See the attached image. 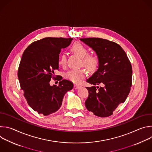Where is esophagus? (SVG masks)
Here are the masks:
<instances>
[{
  "label": "esophagus",
  "mask_w": 152,
  "mask_h": 152,
  "mask_svg": "<svg viewBox=\"0 0 152 152\" xmlns=\"http://www.w3.org/2000/svg\"><path fill=\"white\" fill-rule=\"evenodd\" d=\"M80 87V86L79 85H74V89H75V90H77V89H79Z\"/></svg>",
  "instance_id": "1"
}]
</instances>
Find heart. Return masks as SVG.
Instances as JSON below:
<instances>
[{"label": "heart", "instance_id": "obj_1", "mask_svg": "<svg viewBox=\"0 0 152 152\" xmlns=\"http://www.w3.org/2000/svg\"><path fill=\"white\" fill-rule=\"evenodd\" d=\"M71 51L79 57L82 58V64L90 72L96 71L99 65V61L97 56L88 55V50L79 42H75L70 48ZM66 64V56L62 53L58 59V64L60 66H64ZM86 73L83 69L71 70L67 72L65 77L73 83H78L85 77Z\"/></svg>", "mask_w": 152, "mask_h": 152}]
</instances>
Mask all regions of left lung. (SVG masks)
<instances>
[{"instance_id": "left-lung-1", "label": "left lung", "mask_w": 152, "mask_h": 152, "mask_svg": "<svg viewBox=\"0 0 152 152\" xmlns=\"http://www.w3.org/2000/svg\"><path fill=\"white\" fill-rule=\"evenodd\" d=\"M96 53L99 65L96 72L86 79L91 85L85 106L98 117H106L124 102L132 85V69L126 53L117 43L100 38H80ZM97 88H99L98 90Z\"/></svg>"}]
</instances>
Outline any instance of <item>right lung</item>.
Here are the masks:
<instances>
[{"label":"right lung","mask_w":152,"mask_h":152,"mask_svg":"<svg viewBox=\"0 0 152 152\" xmlns=\"http://www.w3.org/2000/svg\"><path fill=\"white\" fill-rule=\"evenodd\" d=\"M73 39L42 38L32 42L23 53L18 78L28 104L38 114L48 115L57 111L65 94L73 88V84L66 79L60 81L58 86L50 85L59 68L61 50L69 46Z\"/></svg>","instance_id":"1"}]
</instances>
